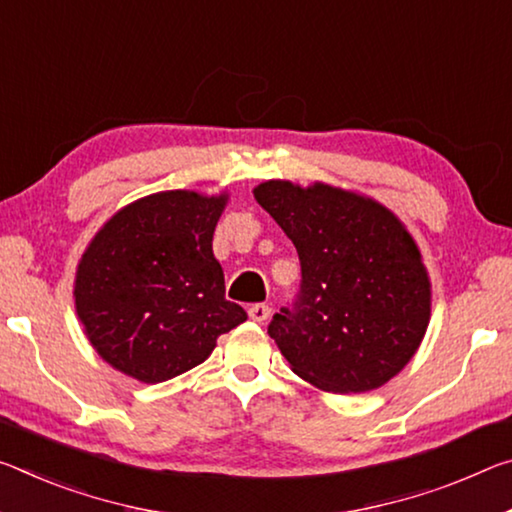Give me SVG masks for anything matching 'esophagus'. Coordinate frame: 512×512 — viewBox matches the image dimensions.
<instances>
[{
    "mask_svg": "<svg viewBox=\"0 0 512 512\" xmlns=\"http://www.w3.org/2000/svg\"><path fill=\"white\" fill-rule=\"evenodd\" d=\"M248 316L250 319H253L255 323H264V321H269V316H271V307L269 305H253L248 310Z\"/></svg>",
    "mask_w": 512,
    "mask_h": 512,
    "instance_id": "34e87169",
    "label": "esophagus"
}]
</instances>
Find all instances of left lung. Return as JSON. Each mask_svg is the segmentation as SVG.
<instances>
[{
  "label": "left lung",
  "mask_w": 512,
  "mask_h": 512,
  "mask_svg": "<svg viewBox=\"0 0 512 512\" xmlns=\"http://www.w3.org/2000/svg\"><path fill=\"white\" fill-rule=\"evenodd\" d=\"M253 193L303 273L296 307L269 326L291 371L332 394L389 383L431 323V275L408 227L383 202L323 182L269 180Z\"/></svg>",
  "instance_id": "1"
}]
</instances>
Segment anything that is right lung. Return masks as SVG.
<instances>
[{
	"label": "right lung",
	"instance_id": "add662e5",
	"mask_svg": "<svg viewBox=\"0 0 512 512\" xmlns=\"http://www.w3.org/2000/svg\"><path fill=\"white\" fill-rule=\"evenodd\" d=\"M230 193L159 191L118 209L81 255L75 310L100 358L139 383H164L205 362L248 319L225 300L212 250Z\"/></svg>",
	"mask_w": 512,
	"mask_h": 512
}]
</instances>
